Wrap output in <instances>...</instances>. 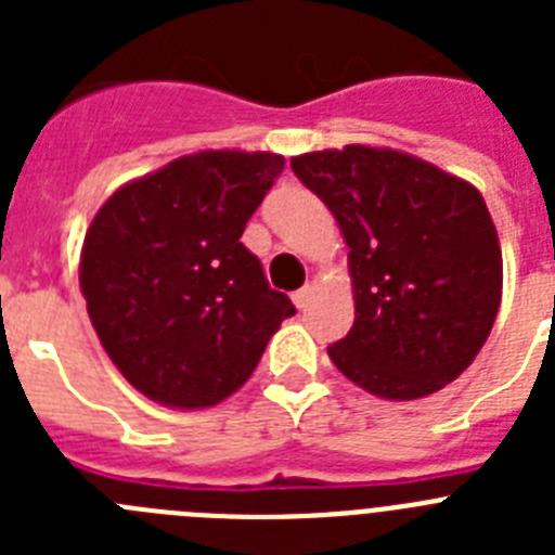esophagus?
Segmentation results:
<instances>
[{"label": "esophagus", "instance_id": "esophagus-1", "mask_svg": "<svg viewBox=\"0 0 555 555\" xmlns=\"http://www.w3.org/2000/svg\"><path fill=\"white\" fill-rule=\"evenodd\" d=\"M311 297H313V286H302L300 292H294V306L300 308V311H306L308 308V302H311Z\"/></svg>", "mask_w": 555, "mask_h": 555}]
</instances>
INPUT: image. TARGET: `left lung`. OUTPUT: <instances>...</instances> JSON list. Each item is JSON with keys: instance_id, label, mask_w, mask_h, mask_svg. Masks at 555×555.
Wrapping results in <instances>:
<instances>
[{"instance_id": "8db88e82", "label": "left lung", "mask_w": 555, "mask_h": 555, "mask_svg": "<svg viewBox=\"0 0 555 555\" xmlns=\"http://www.w3.org/2000/svg\"><path fill=\"white\" fill-rule=\"evenodd\" d=\"M292 169L350 247L356 322L327 347L336 370L384 400L453 384L503 297V255L480 191L386 146L306 152Z\"/></svg>"}]
</instances>
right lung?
I'll use <instances>...</instances> for the list:
<instances>
[{
    "label": "right lung",
    "mask_w": 555,
    "mask_h": 555,
    "mask_svg": "<svg viewBox=\"0 0 555 555\" xmlns=\"http://www.w3.org/2000/svg\"><path fill=\"white\" fill-rule=\"evenodd\" d=\"M283 164L274 152H194L96 210L80 253L88 317L113 364L155 403H222L294 313L238 242Z\"/></svg>",
    "instance_id": "right-lung-1"
}]
</instances>
